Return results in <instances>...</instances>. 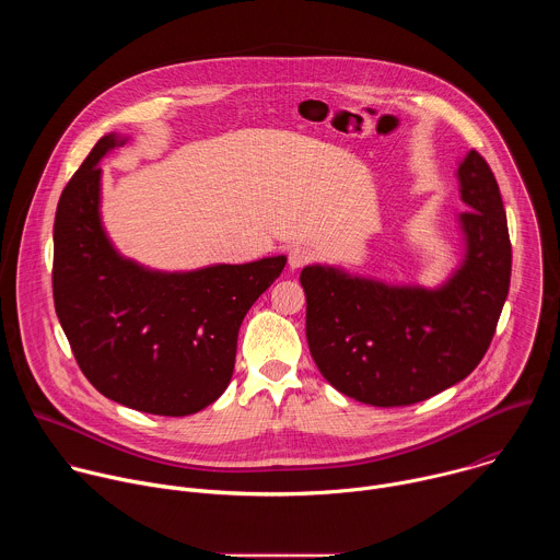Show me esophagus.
<instances>
[{
    "mask_svg": "<svg viewBox=\"0 0 560 560\" xmlns=\"http://www.w3.org/2000/svg\"><path fill=\"white\" fill-rule=\"evenodd\" d=\"M312 259H314V253H312L307 246H294V248H290V253H288V264H290L292 270L307 266Z\"/></svg>",
    "mask_w": 560,
    "mask_h": 560,
    "instance_id": "esophagus-1",
    "label": "esophagus"
}]
</instances>
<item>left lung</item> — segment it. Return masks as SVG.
I'll return each instance as SVG.
<instances>
[{"label": "left lung", "instance_id": "left-lung-1", "mask_svg": "<svg viewBox=\"0 0 560 560\" xmlns=\"http://www.w3.org/2000/svg\"><path fill=\"white\" fill-rule=\"evenodd\" d=\"M467 255L439 290L389 288L307 266L310 354L346 396L376 408L412 406L463 381L486 357L510 290L512 244L492 168L476 150L458 166Z\"/></svg>", "mask_w": 560, "mask_h": 560}]
</instances>
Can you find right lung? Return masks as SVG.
Instances as JSON below:
<instances>
[{
	"label": "right lung",
	"instance_id": "obj_1",
	"mask_svg": "<svg viewBox=\"0 0 560 560\" xmlns=\"http://www.w3.org/2000/svg\"><path fill=\"white\" fill-rule=\"evenodd\" d=\"M102 137L66 184L52 228V299L84 376L113 401L159 417H186L223 394L236 337L285 257L162 275L121 259L100 221Z\"/></svg>",
	"mask_w": 560,
	"mask_h": 560
}]
</instances>
